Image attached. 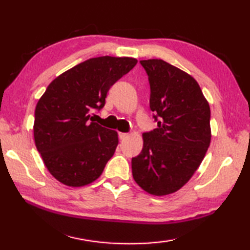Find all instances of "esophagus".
I'll use <instances>...</instances> for the list:
<instances>
[{"instance_id":"esophagus-1","label":"esophagus","mask_w":250,"mask_h":250,"mask_svg":"<svg viewBox=\"0 0 250 250\" xmlns=\"http://www.w3.org/2000/svg\"><path fill=\"white\" fill-rule=\"evenodd\" d=\"M129 137V133H124V132H120L119 133V138H120V140H125L126 138Z\"/></svg>"}]
</instances>
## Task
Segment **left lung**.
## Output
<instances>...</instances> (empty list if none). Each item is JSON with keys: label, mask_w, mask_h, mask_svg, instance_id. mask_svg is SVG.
<instances>
[{"label": "left lung", "mask_w": 250, "mask_h": 250, "mask_svg": "<svg viewBox=\"0 0 250 250\" xmlns=\"http://www.w3.org/2000/svg\"><path fill=\"white\" fill-rule=\"evenodd\" d=\"M140 62L149 76L158 128L142 134L132 175L146 192L164 196L183 188L201 166L211 138L210 108L191 75L162 59Z\"/></svg>", "instance_id": "1"}]
</instances>
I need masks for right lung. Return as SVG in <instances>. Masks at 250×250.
I'll return each instance as SVG.
<instances>
[{
    "label": "right lung",
    "instance_id": "obj_1",
    "mask_svg": "<svg viewBox=\"0 0 250 250\" xmlns=\"http://www.w3.org/2000/svg\"><path fill=\"white\" fill-rule=\"evenodd\" d=\"M131 57L90 58L48 84L35 109L34 140L45 167L71 188L101 175L118 146V133L94 122L110 87L137 65Z\"/></svg>",
    "mask_w": 250,
    "mask_h": 250
}]
</instances>
